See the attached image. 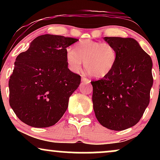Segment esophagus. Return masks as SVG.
<instances>
[{"label":"esophagus","instance_id":"esophagus-1","mask_svg":"<svg viewBox=\"0 0 160 160\" xmlns=\"http://www.w3.org/2000/svg\"><path fill=\"white\" fill-rule=\"evenodd\" d=\"M81 80H82V82H86V83H89V82H90V80H89V79L86 78H85V77H83V76L82 77Z\"/></svg>","mask_w":160,"mask_h":160}]
</instances>
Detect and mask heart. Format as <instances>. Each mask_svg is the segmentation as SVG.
<instances>
[{"label": "heart", "instance_id": "obj_1", "mask_svg": "<svg viewBox=\"0 0 160 160\" xmlns=\"http://www.w3.org/2000/svg\"><path fill=\"white\" fill-rule=\"evenodd\" d=\"M118 54L113 45L92 40H82L77 43L73 50L66 52L69 70L75 74L81 71L84 62L86 71L95 78H104L113 71Z\"/></svg>", "mask_w": 160, "mask_h": 160}]
</instances>
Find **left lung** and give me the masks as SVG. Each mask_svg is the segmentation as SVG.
Segmentation results:
<instances>
[{"mask_svg":"<svg viewBox=\"0 0 160 160\" xmlns=\"http://www.w3.org/2000/svg\"><path fill=\"white\" fill-rule=\"evenodd\" d=\"M104 40L115 47L118 58L108 76L91 82L93 109L101 125L122 131L137 124L149 104L153 62L133 38Z\"/></svg>","mask_w":160,"mask_h":160,"instance_id":"8db88e82","label":"left lung"}]
</instances>
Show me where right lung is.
I'll use <instances>...</instances> for the list:
<instances>
[{
  "label": "right lung",
  "mask_w": 160,
  "mask_h": 160,
  "mask_svg": "<svg viewBox=\"0 0 160 160\" xmlns=\"http://www.w3.org/2000/svg\"><path fill=\"white\" fill-rule=\"evenodd\" d=\"M78 39L44 34L33 40L16 57L9 80L12 111L24 123L52 126L62 118L81 78L68 68L67 47Z\"/></svg>",
  "instance_id": "1"
}]
</instances>
